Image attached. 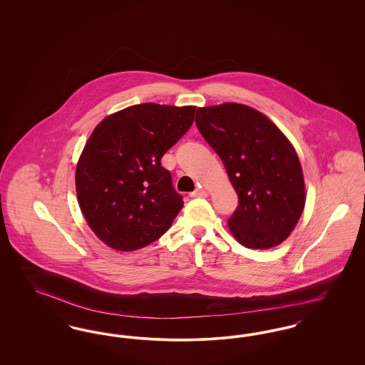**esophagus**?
Here are the masks:
<instances>
[{"mask_svg":"<svg viewBox=\"0 0 365 365\" xmlns=\"http://www.w3.org/2000/svg\"><path fill=\"white\" fill-rule=\"evenodd\" d=\"M207 195H208V192L205 190H202V189H197V190L190 192L191 198H204V197H207Z\"/></svg>","mask_w":365,"mask_h":365,"instance_id":"34e87169","label":"esophagus"}]
</instances>
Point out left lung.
I'll return each instance as SVG.
<instances>
[{"label": "left lung", "instance_id": "obj_1", "mask_svg": "<svg viewBox=\"0 0 365 365\" xmlns=\"http://www.w3.org/2000/svg\"><path fill=\"white\" fill-rule=\"evenodd\" d=\"M195 124L238 194L228 219L234 238L249 249L283 242L305 207L302 168L290 140L265 115L235 103L198 108Z\"/></svg>", "mask_w": 365, "mask_h": 365}]
</instances>
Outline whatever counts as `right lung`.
Returning <instances> with one entry per match:
<instances>
[{
  "label": "right lung",
  "instance_id": "obj_1",
  "mask_svg": "<svg viewBox=\"0 0 365 365\" xmlns=\"http://www.w3.org/2000/svg\"><path fill=\"white\" fill-rule=\"evenodd\" d=\"M195 106L133 105L100 123L75 174L87 225L109 247L133 252L155 242L183 207L161 157L189 130Z\"/></svg>",
  "mask_w": 365,
  "mask_h": 365
}]
</instances>
